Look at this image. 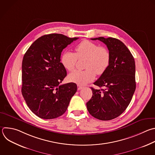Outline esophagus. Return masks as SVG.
<instances>
[{
	"label": "esophagus",
	"mask_w": 155,
	"mask_h": 155,
	"mask_svg": "<svg viewBox=\"0 0 155 155\" xmlns=\"http://www.w3.org/2000/svg\"><path fill=\"white\" fill-rule=\"evenodd\" d=\"M83 88V86H80V85H78V91L82 89Z\"/></svg>",
	"instance_id": "obj_1"
}]
</instances>
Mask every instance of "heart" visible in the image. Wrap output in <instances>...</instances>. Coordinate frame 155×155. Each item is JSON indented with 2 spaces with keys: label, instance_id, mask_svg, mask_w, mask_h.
<instances>
[{
  "label": "heart",
  "instance_id": "obj_1",
  "mask_svg": "<svg viewBox=\"0 0 155 155\" xmlns=\"http://www.w3.org/2000/svg\"><path fill=\"white\" fill-rule=\"evenodd\" d=\"M75 53L65 51L61 55V63L68 71L74 70L78 58H85L84 71H75L69 75V80L78 85L92 81L95 74L100 75L108 69L110 63L108 50L89 40H83L75 48Z\"/></svg>",
  "mask_w": 155,
  "mask_h": 155
}]
</instances>
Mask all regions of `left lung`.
Instances as JSON below:
<instances>
[{
    "label": "left lung",
    "mask_w": 155,
    "mask_h": 155,
    "mask_svg": "<svg viewBox=\"0 0 155 155\" xmlns=\"http://www.w3.org/2000/svg\"><path fill=\"white\" fill-rule=\"evenodd\" d=\"M91 39H98L107 45L110 63L107 71L94 83L104 89L91 87L92 96L87 102V109L97 119L112 120L127 109L135 91L134 59L127 46L116 38L99 37Z\"/></svg>",
    "instance_id": "obj_1"
}]
</instances>
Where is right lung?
Instances as JSON below:
<instances>
[{
    "instance_id": "obj_1",
    "label": "right lung",
    "mask_w": 155,
    "mask_h": 155,
    "mask_svg": "<svg viewBox=\"0 0 155 155\" xmlns=\"http://www.w3.org/2000/svg\"><path fill=\"white\" fill-rule=\"evenodd\" d=\"M78 38L52 33L37 39L22 64V94L30 110L44 119L63 115L77 90L74 83L60 84L67 75L61 61L63 50Z\"/></svg>"
}]
</instances>
